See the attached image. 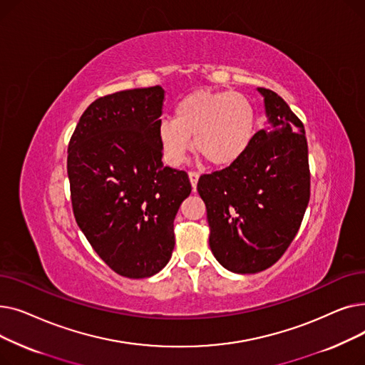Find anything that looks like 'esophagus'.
I'll return each instance as SVG.
<instances>
[{
	"mask_svg": "<svg viewBox=\"0 0 365 365\" xmlns=\"http://www.w3.org/2000/svg\"><path fill=\"white\" fill-rule=\"evenodd\" d=\"M198 179H200V173H197V171H189V182H190V185H192V189H194V190H195V187H197Z\"/></svg>",
	"mask_w": 365,
	"mask_h": 365,
	"instance_id": "1",
	"label": "esophagus"
}]
</instances>
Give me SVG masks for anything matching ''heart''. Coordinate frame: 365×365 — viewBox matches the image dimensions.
I'll use <instances>...</instances> for the list:
<instances>
[{
  "label": "heart",
  "mask_w": 365,
  "mask_h": 365,
  "mask_svg": "<svg viewBox=\"0 0 365 365\" xmlns=\"http://www.w3.org/2000/svg\"><path fill=\"white\" fill-rule=\"evenodd\" d=\"M257 133V115L244 94L197 90L176 105L175 117L158 127L165 160L180 165L189 152L190 138L198 153L215 167L240 163L250 150Z\"/></svg>",
  "instance_id": "obj_1"
}]
</instances>
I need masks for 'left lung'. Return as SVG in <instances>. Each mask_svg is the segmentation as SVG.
<instances>
[{"label": "left lung", "instance_id": "obj_1", "mask_svg": "<svg viewBox=\"0 0 365 365\" xmlns=\"http://www.w3.org/2000/svg\"><path fill=\"white\" fill-rule=\"evenodd\" d=\"M267 127L237 164L198 180L210 248L225 269L257 274L289 248L311 197L308 142L302 121L279 96L259 87Z\"/></svg>", "mask_w": 365, "mask_h": 365}]
</instances>
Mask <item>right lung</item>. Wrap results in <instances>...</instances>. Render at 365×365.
<instances>
[{
  "mask_svg": "<svg viewBox=\"0 0 365 365\" xmlns=\"http://www.w3.org/2000/svg\"><path fill=\"white\" fill-rule=\"evenodd\" d=\"M164 96L155 86L99 98L81 115L68 146L75 220L110 269L134 279L168 263L173 222L192 189L185 171L163 164Z\"/></svg>",
  "mask_w": 365,
  "mask_h": 365,
  "instance_id": "right-lung-1",
  "label": "right lung"
}]
</instances>
